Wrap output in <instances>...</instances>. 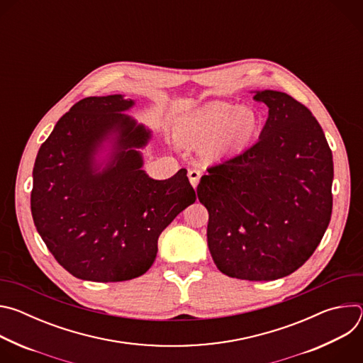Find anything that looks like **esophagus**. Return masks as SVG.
Returning <instances> with one entry per match:
<instances>
[{
  "mask_svg": "<svg viewBox=\"0 0 363 363\" xmlns=\"http://www.w3.org/2000/svg\"><path fill=\"white\" fill-rule=\"evenodd\" d=\"M188 178H189L191 185H192L194 188H196V185H198V182H199V178H201V171H198V169H191V171H188Z\"/></svg>",
  "mask_w": 363,
  "mask_h": 363,
  "instance_id": "obj_1",
  "label": "esophagus"
}]
</instances>
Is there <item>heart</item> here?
Masks as SVG:
<instances>
[{"label": "heart", "mask_w": 363, "mask_h": 363, "mask_svg": "<svg viewBox=\"0 0 363 363\" xmlns=\"http://www.w3.org/2000/svg\"><path fill=\"white\" fill-rule=\"evenodd\" d=\"M260 119L254 109L225 100H210L179 119V135L202 142L208 158L220 160L242 150L257 133Z\"/></svg>", "instance_id": "heart-1"}]
</instances>
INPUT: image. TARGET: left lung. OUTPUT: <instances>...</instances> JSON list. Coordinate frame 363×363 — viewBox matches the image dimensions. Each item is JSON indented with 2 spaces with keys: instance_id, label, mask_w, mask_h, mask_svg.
I'll use <instances>...</instances> for the list:
<instances>
[{
  "instance_id": "1",
  "label": "left lung",
  "mask_w": 363,
  "mask_h": 363,
  "mask_svg": "<svg viewBox=\"0 0 363 363\" xmlns=\"http://www.w3.org/2000/svg\"><path fill=\"white\" fill-rule=\"evenodd\" d=\"M269 108L258 140L208 168L196 194L208 210V248L228 277L269 281L301 267L330 223L333 158L304 105L258 90Z\"/></svg>"
}]
</instances>
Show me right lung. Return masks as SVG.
I'll return each instance as SVG.
<instances>
[{"mask_svg": "<svg viewBox=\"0 0 363 363\" xmlns=\"http://www.w3.org/2000/svg\"><path fill=\"white\" fill-rule=\"evenodd\" d=\"M122 94L82 99L41 145L34 169V225L57 263L90 281L145 274L161 233L194 203L186 169L152 179L142 169L150 130L123 112ZM108 151L105 159L99 153Z\"/></svg>", "mask_w": 363, "mask_h": 363, "instance_id": "1", "label": "right lung"}]
</instances>
